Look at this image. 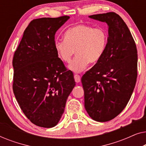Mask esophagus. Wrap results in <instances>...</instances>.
<instances>
[{
	"mask_svg": "<svg viewBox=\"0 0 146 146\" xmlns=\"http://www.w3.org/2000/svg\"><path fill=\"white\" fill-rule=\"evenodd\" d=\"M74 80L76 83H79L81 80V77L80 76L78 75V74H75L74 76Z\"/></svg>",
	"mask_w": 146,
	"mask_h": 146,
	"instance_id": "34e87169",
	"label": "esophagus"
}]
</instances>
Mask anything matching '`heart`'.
Wrapping results in <instances>:
<instances>
[{
  "mask_svg": "<svg viewBox=\"0 0 146 146\" xmlns=\"http://www.w3.org/2000/svg\"><path fill=\"white\" fill-rule=\"evenodd\" d=\"M64 40L54 42L57 56L64 62L71 60L73 55L77 56L68 66L74 72H80L86 68L89 62L96 63L106 50L108 35L104 29L94 28L80 24L69 28L64 35Z\"/></svg>",
  "mask_w": 146,
  "mask_h": 146,
  "instance_id": "1",
  "label": "heart"
}]
</instances>
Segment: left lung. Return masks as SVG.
Listing matches in <instances>:
<instances>
[{"label": "left lung", "mask_w": 146, "mask_h": 146, "mask_svg": "<svg viewBox=\"0 0 146 146\" xmlns=\"http://www.w3.org/2000/svg\"><path fill=\"white\" fill-rule=\"evenodd\" d=\"M108 27L106 50L81 81L84 106L94 120L105 122L119 114L130 99L137 79V52L130 31L115 13L89 16Z\"/></svg>", "instance_id": "left-lung-1"}]
</instances>
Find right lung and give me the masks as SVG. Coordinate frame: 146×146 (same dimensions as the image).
I'll return each mask as SVG.
<instances>
[{"mask_svg": "<svg viewBox=\"0 0 146 146\" xmlns=\"http://www.w3.org/2000/svg\"><path fill=\"white\" fill-rule=\"evenodd\" d=\"M70 19L41 18L31 22L14 54L13 92L34 124L52 127L59 122L76 83L54 50L56 31Z\"/></svg>", "mask_w": 146, "mask_h": 146, "instance_id": "right-lung-1", "label": "right lung"}]
</instances>
